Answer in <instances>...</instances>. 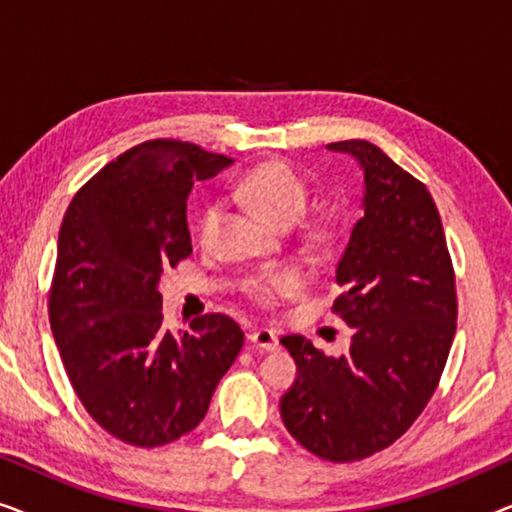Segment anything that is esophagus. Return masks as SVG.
Returning <instances> with one entry per match:
<instances>
[{"label":"esophagus","instance_id":"obj_1","mask_svg":"<svg viewBox=\"0 0 512 512\" xmlns=\"http://www.w3.org/2000/svg\"><path fill=\"white\" fill-rule=\"evenodd\" d=\"M249 342L258 349H263V352H275L279 347V340L275 331H270V328H256V331L249 333Z\"/></svg>","mask_w":512,"mask_h":512}]
</instances>
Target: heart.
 <instances>
[{
	"instance_id": "heart-1",
	"label": "heart",
	"mask_w": 512,
	"mask_h": 512,
	"mask_svg": "<svg viewBox=\"0 0 512 512\" xmlns=\"http://www.w3.org/2000/svg\"><path fill=\"white\" fill-rule=\"evenodd\" d=\"M233 195L249 209H254L258 216H263L265 221L289 228L305 214L310 188H307V181L300 177V172L289 160L272 158L251 167L237 181ZM223 214L226 212H223L221 202H209L202 209L198 219V240L202 247H212L214 244ZM335 230H338L335 214L321 212L303 223L300 237H303L307 247L324 249L333 242ZM303 286L305 279L296 268H275L244 279V296L261 310H275L284 300L296 298L303 291Z\"/></svg>"
}]
</instances>
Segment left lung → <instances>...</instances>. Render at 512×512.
<instances>
[{
    "label": "left lung",
    "instance_id": "1",
    "mask_svg": "<svg viewBox=\"0 0 512 512\" xmlns=\"http://www.w3.org/2000/svg\"><path fill=\"white\" fill-rule=\"evenodd\" d=\"M328 149L352 153L366 181L363 216L335 270L333 312L354 328L352 347L326 356L303 335L279 340L298 366L282 419L305 450L347 464L396 443L431 401L457 333V286L422 181L366 139Z\"/></svg>",
    "mask_w": 512,
    "mask_h": 512
}]
</instances>
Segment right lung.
I'll return each instance as SVG.
<instances>
[{
	"mask_svg": "<svg viewBox=\"0 0 512 512\" xmlns=\"http://www.w3.org/2000/svg\"><path fill=\"white\" fill-rule=\"evenodd\" d=\"M230 165L179 139L132 146L88 179L62 219L48 317L67 377L88 415L135 447L186 436L244 345L226 314L163 326L160 275L193 254V181Z\"/></svg>",
	"mask_w": 512,
	"mask_h": 512,
	"instance_id": "add662e5",
	"label": "right lung"
}]
</instances>
